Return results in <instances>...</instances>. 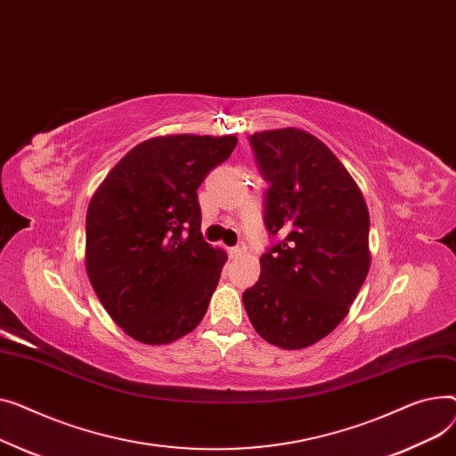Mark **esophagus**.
I'll return each mask as SVG.
<instances>
[{
	"label": "esophagus",
	"instance_id": "obj_1",
	"mask_svg": "<svg viewBox=\"0 0 456 456\" xmlns=\"http://www.w3.org/2000/svg\"><path fill=\"white\" fill-rule=\"evenodd\" d=\"M245 250H247V247L240 243V245H237V247H232V248H228V254H230V257L232 259H237V257H240L245 254Z\"/></svg>",
	"mask_w": 456,
	"mask_h": 456
}]
</instances>
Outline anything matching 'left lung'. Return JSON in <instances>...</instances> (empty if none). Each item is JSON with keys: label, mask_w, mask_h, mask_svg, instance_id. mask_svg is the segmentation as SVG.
Here are the masks:
<instances>
[{"label": "left lung", "mask_w": 456, "mask_h": 456, "mask_svg": "<svg viewBox=\"0 0 456 456\" xmlns=\"http://www.w3.org/2000/svg\"><path fill=\"white\" fill-rule=\"evenodd\" d=\"M250 143L271 183L265 224L283 239L261 256L243 304L259 337L304 350L342 322L368 276V208L357 182L313 134L287 126L254 132Z\"/></svg>", "instance_id": "1"}]
</instances>
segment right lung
Segmentation results:
<instances>
[{
    "mask_svg": "<svg viewBox=\"0 0 456 456\" xmlns=\"http://www.w3.org/2000/svg\"><path fill=\"white\" fill-rule=\"evenodd\" d=\"M235 145V136L151 138L94 193L86 273L106 313L134 340L169 344L204 318L226 252L202 237L197 190Z\"/></svg>",
    "mask_w": 456,
    "mask_h": 456,
    "instance_id": "right-lung-1",
    "label": "right lung"
}]
</instances>
